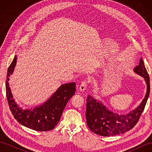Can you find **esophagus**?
I'll return each instance as SVG.
<instances>
[{
  "label": "esophagus",
  "mask_w": 152,
  "mask_h": 152,
  "mask_svg": "<svg viewBox=\"0 0 152 152\" xmlns=\"http://www.w3.org/2000/svg\"><path fill=\"white\" fill-rule=\"evenodd\" d=\"M87 86H88V82H87V80H83L81 83V84H80V91H84V90L87 88Z\"/></svg>",
  "instance_id": "1"
}]
</instances>
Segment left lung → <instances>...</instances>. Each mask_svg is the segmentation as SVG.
<instances>
[{
	"instance_id": "8db88e82",
	"label": "left lung",
	"mask_w": 152,
	"mask_h": 152,
	"mask_svg": "<svg viewBox=\"0 0 152 152\" xmlns=\"http://www.w3.org/2000/svg\"><path fill=\"white\" fill-rule=\"evenodd\" d=\"M134 72L143 76L147 83V93L140 105L133 111L125 115L114 114L106 108L102 102L88 95L86 99V117L87 125L91 131L101 136L110 137L123 134L133 129L139 120L150 95V77L140 58Z\"/></svg>"
}]
</instances>
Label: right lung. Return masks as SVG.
Segmentation results:
<instances>
[{
	"instance_id": "obj_1",
	"label": "right lung",
	"mask_w": 152,
	"mask_h": 152,
	"mask_svg": "<svg viewBox=\"0 0 152 152\" xmlns=\"http://www.w3.org/2000/svg\"><path fill=\"white\" fill-rule=\"evenodd\" d=\"M17 57L15 56L8 67L6 80V98L10 110L19 124L37 131L53 129L60 121L63 112L69 100L76 92V83H65L61 86L48 101L34 110H22L16 104L12 98L9 87V77L15 66Z\"/></svg>"
}]
</instances>
